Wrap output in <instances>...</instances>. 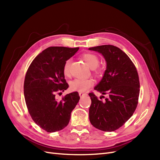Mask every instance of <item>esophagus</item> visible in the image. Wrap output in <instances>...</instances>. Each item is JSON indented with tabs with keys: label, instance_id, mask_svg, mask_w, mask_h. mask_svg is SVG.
I'll return each mask as SVG.
<instances>
[{
	"label": "esophagus",
	"instance_id": "esophagus-1",
	"mask_svg": "<svg viewBox=\"0 0 160 160\" xmlns=\"http://www.w3.org/2000/svg\"><path fill=\"white\" fill-rule=\"evenodd\" d=\"M79 96L81 97V98H83V97H85L87 95V93H81V92H80V93H79Z\"/></svg>",
	"mask_w": 160,
	"mask_h": 160
}]
</instances>
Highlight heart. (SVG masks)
I'll list each match as a JSON object with an SVG mask.
<instances>
[{
    "label": "heart",
    "instance_id": "1",
    "mask_svg": "<svg viewBox=\"0 0 160 160\" xmlns=\"http://www.w3.org/2000/svg\"><path fill=\"white\" fill-rule=\"evenodd\" d=\"M82 58L90 68L92 69L93 73L98 77H102L104 74V68L99 66V57L93 53L86 52L82 55ZM70 64L71 60H67L62 68V72L65 77L69 76L70 74ZM94 84L93 80L88 79H75L70 82V89L71 91L85 92Z\"/></svg>",
    "mask_w": 160,
    "mask_h": 160
}]
</instances>
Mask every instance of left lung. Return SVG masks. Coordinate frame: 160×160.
Returning a JSON list of instances; mask_svg holds the SVG:
<instances>
[{"instance_id": "8db88e82", "label": "left lung", "mask_w": 160, "mask_h": 160, "mask_svg": "<svg viewBox=\"0 0 160 160\" xmlns=\"http://www.w3.org/2000/svg\"><path fill=\"white\" fill-rule=\"evenodd\" d=\"M89 49L101 53L107 62L104 75L95 90L108 95L102 101L93 93H89L91 100L90 122L103 132H113L132 117L137 108L140 86L137 69L117 47L105 45Z\"/></svg>"}]
</instances>
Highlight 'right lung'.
Segmentation results:
<instances>
[{"instance_id": "obj_1", "label": "right lung", "mask_w": 160, "mask_h": 160, "mask_svg": "<svg viewBox=\"0 0 160 160\" xmlns=\"http://www.w3.org/2000/svg\"><path fill=\"white\" fill-rule=\"evenodd\" d=\"M79 47H50L39 53L28 68L24 82V95L32 120L47 132H55L68 125L71 111L79 102L77 91L58 101L57 91L69 88L62 68Z\"/></svg>"}]
</instances>
